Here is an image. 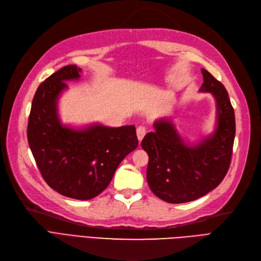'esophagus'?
<instances>
[{"instance_id":"34e87169","label":"esophagus","mask_w":261,"mask_h":261,"mask_svg":"<svg viewBox=\"0 0 261 261\" xmlns=\"http://www.w3.org/2000/svg\"><path fill=\"white\" fill-rule=\"evenodd\" d=\"M146 131H147V129L145 125H139V127L137 128V134H138V139L140 142L142 141L143 138H144V136L146 134Z\"/></svg>"}]
</instances>
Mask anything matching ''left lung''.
<instances>
[{
	"instance_id": "1",
	"label": "left lung",
	"mask_w": 261,
	"mask_h": 261,
	"mask_svg": "<svg viewBox=\"0 0 261 261\" xmlns=\"http://www.w3.org/2000/svg\"><path fill=\"white\" fill-rule=\"evenodd\" d=\"M200 91L216 98L218 124L214 136L189 147L168 120L155 122L141 146L148 154L146 178L149 189L171 204L195 200L216 189L228 172L235 137V116L224 86L206 69Z\"/></svg>"
}]
</instances>
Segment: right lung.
<instances>
[{
    "mask_svg": "<svg viewBox=\"0 0 261 261\" xmlns=\"http://www.w3.org/2000/svg\"><path fill=\"white\" fill-rule=\"evenodd\" d=\"M81 69L65 66L39 86L32 100L27 137L44 181L60 194L88 200L111 183L122 159L137 148L134 125L109 128L92 125L85 130L63 127L57 116V97L66 81L78 79Z\"/></svg>",
    "mask_w": 261,
    "mask_h": 261,
    "instance_id": "1",
    "label": "right lung"
}]
</instances>
